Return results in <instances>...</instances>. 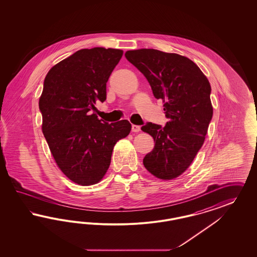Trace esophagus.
<instances>
[{
  "instance_id": "obj_1",
  "label": "esophagus",
  "mask_w": 257,
  "mask_h": 257,
  "mask_svg": "<svg viewBox=\"0 0 257 257\" xmlns=\"http://www.w3.org/2000/svg\"><path fill=\"white\" fill-rule=\"evenodd\" d=\"M140 131V125H132V132L135 133H139Z\"/></svg>"
}]
</instances>
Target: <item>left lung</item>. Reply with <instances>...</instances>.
<instances>
[{
    "instance_id": "1",
    "label": "left lung",
    "mask_w": 257,
    "mask_h": 257,
    "mask_svg": "<svg viewBox=\"0 0 257 257\" xmlns=\"http://www.w3.org/2000/svg\"><path fill=\"white\" fill-rule=\"evenodd\" d=\"M126 59L146 77L156 99H162L169 121L141 127L155 140L143 164L157 178L178 177L202 148L213 116L208 79L193 61L155 49L127 51Z\"/></svg>"
}]
</instances>
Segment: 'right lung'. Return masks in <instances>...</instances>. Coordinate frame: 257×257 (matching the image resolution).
Instances as JSON below:
<instances>
[{"label": "right lung", "instance_id": "1", "mask_svg": "<svg viewBox=\"0 0 257 257\" xmlns=\"http://www.w3.org/2000/svg\"><path fill=\"white\" fill-rule=\"evenodd\" d=\"M122 55L117 49H82L55 65L44 80L42 132L58 168L81 186L102 179L115 144L132 128L126 119L102 123L91 114L96 102L106 100V83Z\"/></svg>", "mask_w": 257, "mask_h": 257}]
</instances>
